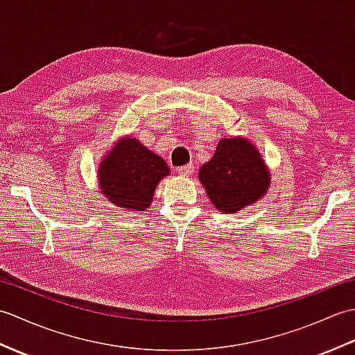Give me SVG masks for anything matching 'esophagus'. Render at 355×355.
Segmentation results:
<instances>
[{
  "mask_svg": "<svg viewBox=\"0 0 355 355\" xmlns=\"http://www.w3.org/2000/svg\"><path fill=\"white\" fill-rule=\"evenodd\" d=\"M178 175L182 177H189L191 173L193 172V164H186V166H180V168L175 169Z\"/></svg>",
  "mask_w": 355,
  "mask_h": 355,
  "instance_id": "obj_1",
  "label": "esophagus"
}]
</instances>
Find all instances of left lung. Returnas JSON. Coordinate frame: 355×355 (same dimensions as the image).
<instances>
[{
  "instance_id": "8db88e82",
  "label": "left lung",
  "mask_w": 355,
  "mask_h": 355,
  "mask_svg": "<svg viewBox=\"0 0 355 355\" xmlns=\"http://www.w3.org/2000/svg\"><path fill=\"white\" fill-rule=\"evenodd\" d=\"M198 178L212 205L225 214L253 205L267 193L270 172L259 150L244 137L223 139Z\"/></svg>"
}]
</instances>
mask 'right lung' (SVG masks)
I'll return each instance as SVG.
<instances>
[{"label":"right lung","instance_id":"1","mask_svg":"<svg viewBox=\"0 0 355 355\" xmlns=\"http://www.w3.org/2000/svg\"><path fill=\"white\" fill-rule=\"evenodd\" d=\"M169 172L163 158L135 137H125L101 162L97 175L101 192L112 205L143 212L153 202L157 184Z\"/></svg>","mask_w":355,"mask_h":355}]
</instances>
